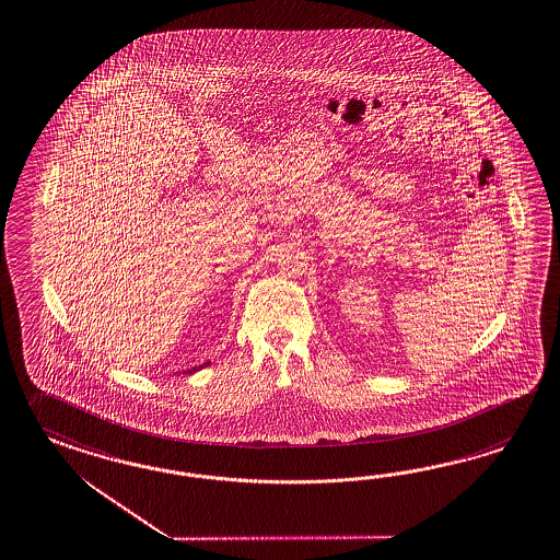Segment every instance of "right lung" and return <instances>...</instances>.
Masks as SVG:
<instances>
[{
    "instance_id": "add662e5",
    "label": "right lung",
    "mask_w": 560,
    "mask_h": 560,
    "mask_svg": "<svg viewBox=\"0 0 560 560\" xmlns=\"http://www.w3.org/2000/svg\"><path fill=\"white\" fill-rule=\"evenodd\" d=\"M207 365H209V363H207ZM202 365H199V368H192V370H188V372H185V373H195L197 372V370H201Z\"/></svg>"
}]
</instances>
